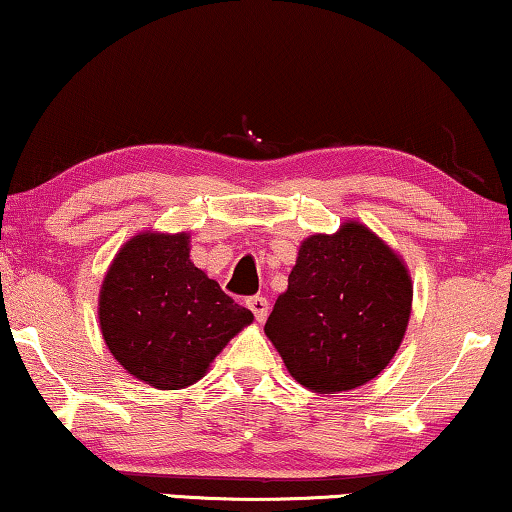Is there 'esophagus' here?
Returning <instances> with one entry per match:
<instances>
[{
    "label": "esophagus",
    "instance_id": "obj_1",
    "mask_svg": "<svg viewBox=\"0 0 512 512\" xmlns=\"http://www.w3.org/2000/svg\"><path fill=\"white\" fill-rule=\"evenodd\" d=\"M246 303H248V308L253 310L257 322H264L266 315H269V301H266L264 296H250Z\"/></svg>",
    "mask_w": 512,
    "mask_h": 512
}]
</instances>
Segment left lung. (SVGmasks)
Here are the masks:
<instances>
[{"label":"left lung","instance_id":"left-lung-1","mask_svg":"<svg viewBox=\"0 0 512 512\" xmlns=\"http://www.w3.org/2000/svg\"><path fill=\"white\" fill-rule=\"evenodd\" d=\"M409 271L368 227L347 220L301 243L264 333L301 386L352 391L391 363L411 315Z\"/></svg>","mask_w":512,"mask_h":512}]
</instances>
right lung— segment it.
I'll return each instance as SVG.
<instances>
[{"instance_id": "right-lung-1", "label": "right lung", "mask_w": 512, "mask_h": 512, "mask_svg": "<svg viewBox=\"0 0 512 512\" xmlns=\"http://www.w3.org/2000/svg\"><path fill=\"white\" fill-rule=\"evenodd\" d=\"M190 236L142 232L124 243L98 296L103 340L121 368L179 391L209 365L253 312L190 262Z\"/></svg>"}]
</instances>
